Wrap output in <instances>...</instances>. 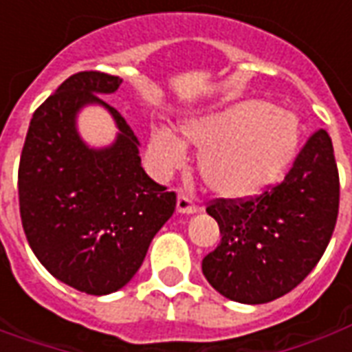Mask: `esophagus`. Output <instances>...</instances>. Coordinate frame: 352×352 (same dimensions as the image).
I'll return each mask as SVG.
<instances>
[{
    "instance_id": "34e87169",
    "label": "esophagus",
    "mask_w": 352,
    "mask_h": 352,
    "mask_svg": "<svg viewBox=\"0 0 352 352\" xmlns=\"http://www.w3.org/2000/svg\"><path fill=\"white\" fill-rule=\"evenodd\" d=\"M177 211L179 213H196L198 211V204L190 198V196H186V194H181L179 198H177Z\"/></svg>"
}]
</instances>
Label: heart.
I'll list each match as a JSON object with an SVG mask.
<instances>
[{
  "label": "heart",
  "instance_id": "heart-1",
  "mask_svg": "<svg viewBox=\"0 0 352 352\" xmlns=\"http://www.w3.org/2000/svg\"><path fill=\"white\" fill-rule=\"evenodd\" d=\"M184 139L199 148V173L221 196H251L273 183L294 154L298 120L262 100L239 101L213 115L192 118L181 126ZM186 148L175 133L151 131L148 162L156 173L181 168Z\"/></svg>",
  "mask_w": 352,
  "mask_h": 352
}]
</instances>
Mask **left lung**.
<instances>
[{"instance_id": "1", "label": "left lung", "mask_w": 352, "mask_h": 352, "mask_svg": "<svg viewBox=\"0 0 352 352\" xmlns=\"http://www.w3.org/2000/svg\"><path fill=\"white\" fill-rule=\"evenodd\" d=\"M340 173L326 130L311 133L277 184L247 198H217L207 213L221 243L201 262L209 285L239 303L290 292L317 265L336 228Z\"/></svg>"}]
</instances>
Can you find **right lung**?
Segmentation results:
<instances>
[{
  "instance_id": "add662e5",
  "label": "right lung",
  "mask_w": 352,
  "mask_h": 352,
  "mask_svg": "<svg viewBox=\"0 0 352 352\" xmlns=\"http://www.w3.org/2000/svg\"><path fill=\"white\" fill-rule=\"evenodd\" d=\"M122 79L80 72L35 109L19 166L22 228L32 251L56 279L92 296L111 294L138 273L156 232L169 221L177 194L141 168L139 141L122 115L98 94ZM88 102L108 109L119 138L88 149L74 115Z\"/></svg>"
}]
</instances>
